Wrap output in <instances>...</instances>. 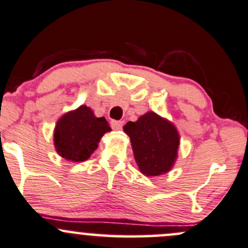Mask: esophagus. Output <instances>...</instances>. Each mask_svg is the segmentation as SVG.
I'll return each mask as SVG.
<instances>
[{
    "mask_svg": "<svg viewBox=\"0 0 248 248\" xmlns=\"http://www.w3.org/2000/svg\"><path fill=\"white\" fill-rule=\"evenodd\" d=\"M122 126H124V122L122 121H111V127H113V129H115V131H120V129L122 128Z\"/></svg>",
    "mask_w": 248,
    "mask_h": 248,
    "instance_id": "1",
    "label": "esophagus"
}]
</instances>
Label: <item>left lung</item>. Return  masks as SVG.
<instances>
[{
    "label": "left lung",
    "instance_id": "left-lung-1",
    "mask_svg": "<svg viewBox=\"0 0 248 248\" xmlns=\"http://www.w3.org/2000/svg\"><path fill=\"white\" fill-rule=\"evenodd\" d=\"M124 131L131 139L135 161L145 176H159L171 170L179 146L173 124L148 111L135 122H127Z\"/></svg>",
    "mask_w": 248,
    "mask_h": 248
}]
</instances>
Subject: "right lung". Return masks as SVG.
I'll return each instance as SVG.
<instances>
[{"instance_id": "add662e5", "label": "right lung", "mask_w": 248, "mask_h": 248, "mask_svg": "<svg viewBox=\"0 0 248 248\" xmlns=\"http://www.w3.org/2000/svg\"><path fill=\"white\" fill-rule=\"evenodd\" d=\"M111 128L104 117H96L89 107L80 106L64 114L54 128V147L66 160L84 161L98 147L101 138Z\"/></svg>"}]
</instances>
